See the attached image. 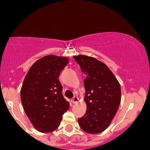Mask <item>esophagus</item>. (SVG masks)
Segmentation results:
<instances>
[{"label":"esophagus","instance_id":"34e87169","mask_svg":"<svg viewBox=\"0 0 150 150\" xmlns=\"http://www.w3.org/2000/svg\"><path fill=\"white\" fill-rule=\"evenodd\" d=\"M78 98L77 97V96H73V98H72V102L73 104H75V103H77V102H78Z\"/></svg>","mask_w":150,"mask_h":150}]
</instances>
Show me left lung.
I'll list each match as a JSON object with an SVG mask.
<instances>
[{
	"instance_id": "1",
	"label": "left lung",
	"mask_w": 150,
	"mask_h": 150,
	"mask_svg": "<svg viewBox=\"0 0 150 150\" xmlns=\"http://www.w3.org/2000/svg\"><path fill=\"white\" fill-rule=\"evenodd\" d=\"M86 75V114L78 119L81 128L88 134L104 131L114 118L120 103L121 91L117 80L105 64L93 57L74 56Z\"/></svg>"
}]
</instances>
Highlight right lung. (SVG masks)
Here are the masks:
<instances>
[{
	"mask_svg": "<svg viewBox=\"0 0 150 150\" xmlns=\"http://www.w3.org/2000/svg\"><path fill=\"white\" fill-rule=\"evenodd\" d=\"M67 63V57L46 56L33 64L24 80L21 101L29 120L40 132L57 129L69 107L58 79Z\"/></svg>",
	"mask_w": 150,
	"mask_h": 150,
	"instance_id": "right-lung-1",
	"label": "right lung"
}]
</instances>
